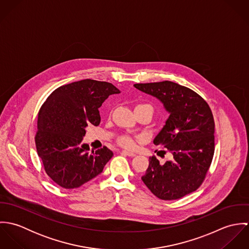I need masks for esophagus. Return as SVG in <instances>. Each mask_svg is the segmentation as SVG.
Masks as SVG:
<instances>
[{"label": "esophagus", "instance_id": "esophagus-1", "mask_svg": "<svg viewBox=\"0 0 249 249\" xmlns=\"http://www.w3.org/2000/svg\"><path fill=\"white\" fill-rule=\"evenodd\" d=\"M122 154L127 155V156H130V157L135 156V153H134V152H131V151H128V150H122Z\"/></svg>", "mask_w": 249, "mask_h": 249}]
</instances>
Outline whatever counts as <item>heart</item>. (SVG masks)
I'll list each match as a JSON object with an SVG mask.
<instances>
[{
	"label": "heart",
	"instance_id": "obj_1",
	"mask_svg": "<svg viewBox=\"0 0 249 249\" xmlns=\"http://www.w3.org/2000/svg\"><path fill=\"white\" fill-rule=\"evenodd\" d=\"M139 106H143V107H146L149 109V111L151 112V114L153 113V109L152 107H150L149 105H139ZM118 142L120 145L125 147V148H133L136 144V140L130 136H127V135H124L122 137H120L118 139Z\"/></svg>",
	"mask_w": 249,
	"mask_h": 249
}]
</instances>
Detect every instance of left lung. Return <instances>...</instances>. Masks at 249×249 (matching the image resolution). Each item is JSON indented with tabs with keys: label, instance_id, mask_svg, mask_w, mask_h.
Segmentation results:
<instances>
[{
	"label": "left lung",
	"instance_id": "obj_1",
	"mask_svg": "<svg viewBox=\"0 0 249 249\" xmlns=\"http://www.w3.org/2000/svg\"><path fill=\"white\" fill-rule=\"evenodd\" d=\"M134 87L156 97L170 112L153 143L166 147L172 159L160 164L154 155L149 157L142 182L160 199H179L201 186L211 166L214 152L213 113L197 93L173 81L137 83Z\"/></svg>",
	"mask_w": 249,
	"mask_h": 249
}]
</instances>
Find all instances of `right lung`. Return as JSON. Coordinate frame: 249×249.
I'll return each mask as SVG.
<instances>
[{"label":"right lung","mask_w":249,"mask_h":249,"mask_svg":"<svg viewBox=\"0 0 249 249\" xmlns=\"http://www.w3.org/2000/svg\"><path fill=\"white\" fill-rule=\"evenodd\" d=\"M120 91L112 83L83 79L55 89L38 113L36 145L44 170L64 189H76L100 175L113 152L106 145L89 152L81 144L88 124L101 123L99 108Z\"/></svg>","instance_id":"1"}]
</instances>
